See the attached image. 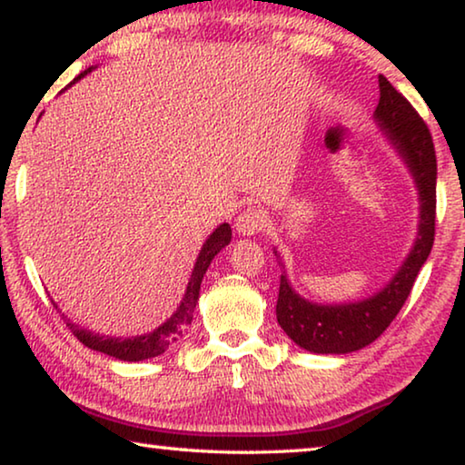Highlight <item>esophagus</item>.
Returning <instances> with one entry per match:
<instances>
[{
  "label": "esophagus",
  "mask_w": 465,
  "mask_h": 465,
  "mask_svg": "<svg viewBox=\"0 0 465 465\" xmlns=\"http://www.w3.org/2000/svg\"><path fill=\"white\" fill-rule=\"evenodd\" d=\"M265 224V212L262 208H257V205H249L241 212L234 220V226H237L239 234H255L260 232Z\"/></svg>",
  "instance_id": "esophagus-1"
}]
</instances>
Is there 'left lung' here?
Returning <instances> with one entry per match:
<instances>
[{"label":"left lung","instance_id":"8db88e82","mask_svg":"<svg viewBox=\"0 0 465 465\" xmlns=\"http://www.w3.org/2000/svg\"><path fill=\"white\" fill-rule=\"evenodd\" d=\"M381 98L375 119L387 140L404 158L420 193V224L412 251L393 280L381 292L361 302L317 304L292 291L286 276H280L276 304L278 323L294 344L315 354H346L369 346L390 327L404 307L418 272L435 242L437 214V156L430 132L416 109L400 94L385 75H379Z\"/></svg>","mask_w":465,"mask_h":465}]
</instances>
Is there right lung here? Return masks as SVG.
I'll use <instances>...</instances> for the list:
<instances>
[{"mask_svg": "<svg viewBox=\"0 0 465 465\" xmlns=\"http://www.w3.org/2000/svg\"><path fill=\"white\" fill-rule=\"evenodd\" d=\"M88 72H93V67L84 70L78 78H74L72 84L84 78ZM231 237H232V231L226 223L220 224L216 231L210 234V239L203 242L200 255H197L195 268L192 272V280H189L185 296H183L179 309L174 311V315L171 319H166L161 327H156L154 331L143 333V336H135V338H111V336L104 338V336H98V333H93L88 330H82V327H78L75 323H70V322H65V325L70 327L74 336L78 338L84 346L98 350V352H103V354L115 356V359H119V361L138 362V361L154 359V356L163 354L164 350H169V346H173L174 341L183 338V333L187 331L189 325H192L195 304H197V299H200V286H202L203 273L210 268L214 255H218L220 251H223L228 242H231Z\"/></svg>", "mask_w": 465, "mask_h": 465, "instance_id": "obj_1", "label": "right lung"}]
</instances>
